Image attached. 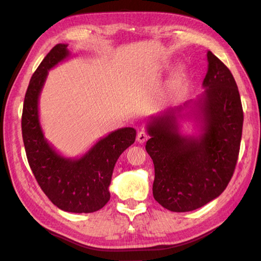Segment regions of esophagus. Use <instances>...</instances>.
I'll return each instance as SVG.
<instances>
[{"mask_svg": "<svg viewBox=\"0 0 261 261\" xmlns=\"http://www.w3.org/2000/svg\"><path fill=\"white\" fill-rule=\"evenodd\" d=\"M147 139H148V136L145 131H139L138 135H137V140H138V143L140 144H144Z\"/></svg>", "mask_w": 261, "mask_h": 261, "instance_id": "34e87169", "label": "esophagus"}]
</instances>
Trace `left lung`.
I'll return each mask as SVG.
<instances>
[{
	"label": "left lung",
	"instance_id": "8db88e82",
	"mask_svg": "<svg viewBox=\"0 0 261 261\" xmlns=\"http://www.w3.org/2000/svg\"><path fill=\"white\" fill-rule=\"evenodd\" d=\"M204 93L191 103L149 117L146 151L154 163L153 197L171 212L200 208L227 188L240 153L243 108L232 74L212 51ZM191 107L202 123L199 136H184L179 118Z\"/></svg>",
	"mask_w": 261,
	"mask_h": 261
}]
</instances>
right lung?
I'll return each mask as SVG.
<instances>
[{
	"instance_id": "1",
	"label": "right lung",
	"mask_w": 261,
	"mask_h": 261,
	"mask_svg": "<svg viewBox=\"0 0 261 261\" xmlns=\"http://www.w3.org/2000/svg\"><path fill=\"white\" fill-rule=\"evenodd\" d=\"M70 56L68 45L59 43L48 53L31 78L21 116L26 156L38 184L60 210L93 213L110 199L109 185L117 159L136 140L134 127L110 132L78 159L55 151L43 136L39 121V96L48 71Z\"/></svg>"
}]
</instances>
